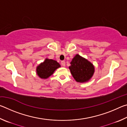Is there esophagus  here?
I'll use <instances>...</instances> for the list:
<instances>
[{
  "label": "esophagus",
  "instance_id": "1",
  "mask_svg": "<svg viewBox=\"0 0 127 127\" xmlns=\"http://www.w3.org/2000/svg\"><path fill=\"white\" fill-rule=\"evenodd\" d=\"M61 64L63 66H65V62L64 61H62L61 62Z\"/></svg>",
  "mask_w": 127,
  "mask_h": 127
}]
</instances>
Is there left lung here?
Masks as SVG:
<instances>
[{
  "mask_svg": "<svg viewBox=\"0 0 127 127\" xmlns=\"http://www.w3.org/2000/svg\"><path fill=\"white\" fill-rule=\"evenodd\" d=\"M69 68L75 80L81 83L89 81L95 72L93 64L78 54L73 58Z\"/></svg>",
  "mask_w": 127,
  "mask_h": 127,
  "instance_id": "obj_1",
  "label": "left lung"
}]
</instances>
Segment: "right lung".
Listing matches in <instances>:
<instances>
[{
    "label": "right lung",
    "mask_w": 127,
    "mask_h": 127,
    "mask_svg": "<svg viewBox=\"0 0 127 127\" xmlns=\"http://www.w3.org/2000/svg\"><path fill=\"white\" fill-rule=\"evenodd\" d=\"M61 67L58 62L53 59L46 58L45 61L36 68V73L40 78L46 79L51 76L57 68Z\"/></svg>",
    "instance_id": "right-lung-1"
}]
</instances>
